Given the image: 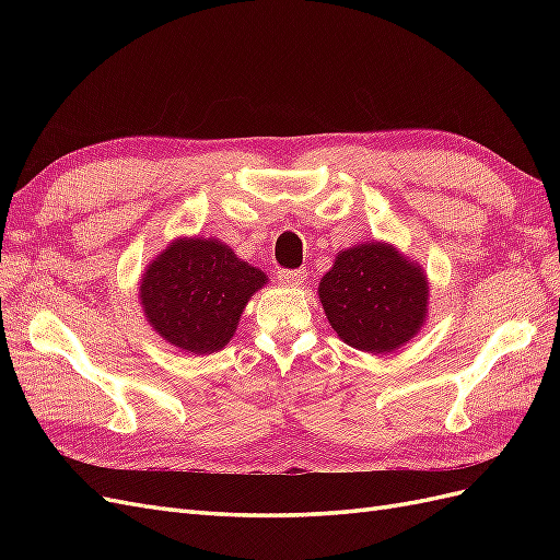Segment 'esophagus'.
<instances>
[{
  "label": "esophagus",
  "instance_id": "1",
  "mask_svg": "<svg viewBox=\"0 0 560 560\" xmlns=\"http://www.w3.org/2000/svg\"><path fill=\"white\" fill-rule=\"evenodd\" d=\"M278 280H280L284 287H301L303 280H306V273H303V270H280Z\"/></svg>",
  "mask_w": 560,
  "mask_h": 560
}]
</instances>
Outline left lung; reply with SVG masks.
Masks as SVG:
<instances>
[{
  "label": "left lung",
  "instance_id": "left-lung-1",
  "mask_svg": "<svg viewBox=\"0 0 560 560\" xmlns=\"http://www.w3.org/2000/svg\"><path fill=\"white\" fill-rule=\"evenodd\" d=\"M317 296L331 329L354 350L385 354L422 329L430 311L425 270L395 245L366 241L341 249Z\"/></svg>",
  "mask_w": 560,
  "mask_h": 560
}]
</instances>
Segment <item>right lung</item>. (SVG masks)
Returning <instances> with one entry per match:
<instances>
[{
    "instance_id": "obj_1",
    "label": "right lung",
    "mask_w": 560,
    "mask_h": 560,
    "mask_svg": "<svg viewBox=\"0 0 560 560\" xmlns=\"http://www.w3.org/2000/svg\"><path fill=\"white\" fill-rule=\"evenodd\" d=\"M268 276L226 243L179 235L147 264L140 278L142 313L165 343L191 354L222 350L238 329L249 299Z\"/></svg>"
}]
</instances>
